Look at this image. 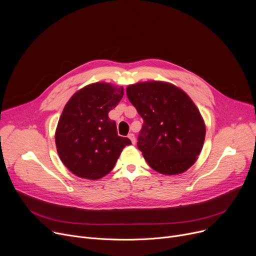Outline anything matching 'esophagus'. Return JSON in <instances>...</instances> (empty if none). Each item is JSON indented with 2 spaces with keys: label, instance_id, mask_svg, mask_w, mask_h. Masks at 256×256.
I'll use <instances>...</instances> for the list:
<instances>
[{
  "label": "esophagus",
  "instance_id": "obj_1",
  "mask_svg": "<svg viewBox=\"0 0 256 256\" xmlns=\"http://www.w3.org/2000/svg\"><path fill=\"white\" fill-rule=\"evenodd\" d=\"M128 139L132 141V144H134V143H136V137H134V134L130 132V134H128Z\"/></svg>",
  "mask_w": 256,
  "mask_h": 256
}]
</instances>
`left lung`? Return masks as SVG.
I'll use <instances>...</instances> for the list:
<instances>
[{"mask_svg":"<svg viewBox=\"0 0 256 256\" xmlns=\"http://www.w3.org/2000/svg\"><path fill=\"white\" fill-rule=\"evenodd\" d=\"M126 96L143 118L138 148L164 175L187 171L198 160L206 136L200 110L184 90L164 81L130 84Z\"/></svg>","mask_w":256,"mask_h":256,"instance_id":"obj_1","label":"left lung"}]
</instances>
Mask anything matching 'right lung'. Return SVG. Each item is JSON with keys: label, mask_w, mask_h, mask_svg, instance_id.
Masks as SVG:
<instances>
[{"label": "right lung", "mask_w": 256, "mask_h": 256, "mask_svg": "<svg viewBox=\"0 0 256 256\" xmlns=\"http://www.w3.org/2000/svg\"><path fill=\"white\" fill-rule=\"evenodd\" d=\"M124 96V88L96 82L76 92L66 104L56 130V145L64 164L84 179L109 174L128 138L119 137L108 113Z\"/></svg>", "instance_id": "add662e5"}]
</instances>
